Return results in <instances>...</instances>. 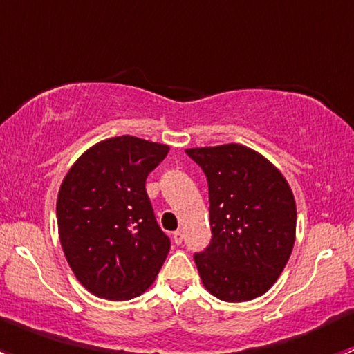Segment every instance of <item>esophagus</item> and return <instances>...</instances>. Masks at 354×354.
<instances>
[{"instance_id":"esophagus-1","label":"esophagus","mask_w":354,"mask_h":354,"mask_svg":"<svg viewBox=\"0 0 354 354\" xmlns=\"http://www.w3.org/2000/svg\"><path fill=\"white\" fill-rule=\"evenodd\" d=\"M173 241H174V243H176V245L183 243V231H180V230L174 231V233H173Z\"/></svg>"}]
</instances>
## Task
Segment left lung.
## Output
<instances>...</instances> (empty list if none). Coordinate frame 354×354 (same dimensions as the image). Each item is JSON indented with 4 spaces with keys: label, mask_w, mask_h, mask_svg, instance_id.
Wrapping results in <instances>:
<instances>
[{
    "label": "left lung",
    "mask_w": 354,
    "mask_h": 354,
    "mask_svg": "<svg viewBox=\"0 0 354 354\" xmlns=\"http://www.w3.org/2000/svg\"><path fill=\"white\" fill-rule=\"evenodd\" d=\"M187 154L209 185L212 238L194 255L203 286L223 301L262 296L295 245L296 203L288 181L266 157L240 144Z\"/></svg>",
    "instance_id": "left-lung-1"
}]
</instances>
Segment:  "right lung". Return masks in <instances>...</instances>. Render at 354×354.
<instances>
[{
  "instance_id": "1",
  "label": "right lung",
  "mask_w": 354,
  "mask_h": 354,
  "mask_svg": "<svg viewBox=\"0 0 354 354\" xmlns=\"http://www.w3.org/2000/svg\"><path fill=\"white\" fill-rule=\"evenodd\" d=\"M169 147L142 138H108L78 157L56 203L59 240L75 277L114 301L142 295L171 248L145 190Z\"/></svg>"
}]
</instances>
